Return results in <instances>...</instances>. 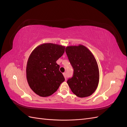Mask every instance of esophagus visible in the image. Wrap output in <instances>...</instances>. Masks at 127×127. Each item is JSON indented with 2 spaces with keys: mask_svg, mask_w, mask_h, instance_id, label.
I'll use <instances>...</instances> for the list:
<instances>
[{
  "mask_svg": "<svg viewBox=\"0 0 127 127\" xmlns=\"http://www.w3.org/2000/svg\"><path fill=\"white\" fill-rule=\"evenodd\" d=\"M63 75H64V77L65 79L66 80V79H67V76H66V73H63Z\"/></svg>",
  "mask_w": 127,
  "mask_h": 127,
  "instance_id": "obj_1",
  "label": "esophagus"
}]
</instances>
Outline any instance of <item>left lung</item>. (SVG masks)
Wrapping results in <instances>:
<instances>
[{
  "instance_id": "1",
  "label": "left lung",
  "mask_w": 127,
  "mask_h": 127,
  "mask_svg": "<svg viewBox=\"0 0 127 127\" xmlns=\"http://www.w3.org/2000/svg\"><path fill=\"white\" fill-rule=\"evenodd\" d=\"M66 52L74 69V74L67 83L77 96H89L96 90L99 78L97 61L94 55L86 47L68 46Z\"/></svg>"
}]
</instances>
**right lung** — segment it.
I'll use <instances>...</instances> for the list:
<instances>
[{
    "label": "right lung",
    "mask_w": 127,
    "mask_h": 127,
    "mask_svg": "<svg viewBox=\"0 0 127 127\" xmlns=\"http://www.w3.org/2000/svg\"><path fill=\"white\" fill-rule=\"evenodd\" d=\"M64 49V46L43 43L31 53L26 65V78L30 88L40 96L51 95L64 81L60 66L56 63Z\"/></svg>",
    "instance_id": "obj_1"
}]
</instances>
